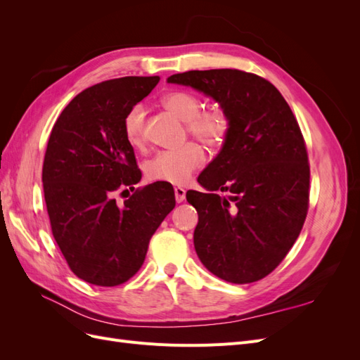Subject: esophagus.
Segmentation results:
<instances>
[{
    "label": "esophagus",
    "mask_w": 360,
    "mask_h": 360,
    "mask_svg": "<svg viewBox=\"0 0 360 360\" xmlns=\"http://www.w3.org/2000/svg\"><path fill=\"white\" fill-rule=\"evenodd\" d=\"M174 195H176L177 202H183L184 198H186V191H184L183 188H176L174 189Z\"/></svg>",
    "instance_id": "34e87169"
}]
</instances>
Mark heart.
Instances as JSON below:
<instances>
[{
    "instance_id": "obj_1",
    "label": "heart",
    "mask_w": 360,
    "mask_h": 360,
    "mask_svg": "<svg viewBox=\"0 0 360 360\" xmlns=\"http://www.w3.org/2000/svg\"><path fill=\"white\" fill-rule=\"evenodd\" d=\"M162 102L171 112L186 122L191 136L212 151L221 150L231 134V117L222 106L202 108L201 97L191 91H171L162 97ZM123 130L127 143L141 147L146 138V110L143 105H134L126 112ZM204 151L197 143H186L177 148L160 150L150 158L144 172L151 181L184 184L192 174L202 167Z\"/></svg>"
}]
</instances>
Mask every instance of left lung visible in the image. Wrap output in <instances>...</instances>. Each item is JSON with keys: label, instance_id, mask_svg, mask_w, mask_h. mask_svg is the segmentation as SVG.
Listing matches in <instances>:
<instances>
[{"label": "left lung", "instance_id": "obj_1", "mask_svg": "<svg viewBox=\"0 0 360 360\" xmlns=\"http://www.w3.org/2000/svg\"><path fill=\"white\" fill-rule=\"evenodd\" d=\"M168 82L212 96L231 117L230 138L198 177L210 192L186 193L198 212V258L233 284L263 279L285 258L308 214L309 162L297 120L276 86L255 73L189 70Z\"/></svg>", "mask_w": 360, "mask_h": 360}]
</instances>
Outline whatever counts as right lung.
I'll return each mask as SVG.
<instances>
[{
	"label": "right lung",
	"mask_w": 360,
	"mask_h": 360,
	"mask_svg": "<svg viewBox=\"0 0 360 360\" xmlns=\"http://www.w3.org/2000/svg\"><path fill=\"white\" fill-rule=\"evenodd\" d=\"M159 76H124L81 91L64 108L48 141L41 181L53 238L73 274L115 287L143 266L151 236L176 205L171 183L141 180L127 143L126 112ZM134 193L123 207L115 193Z\"/></svg>",
	"instance_id": "right-lung-1"
}]
</instances>
